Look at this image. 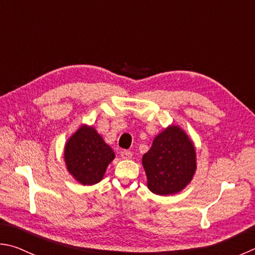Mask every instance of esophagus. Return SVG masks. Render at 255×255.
Returning a JSON list of instances; mask_svg holds the SVG:
<instances>
[{
	"instance_id": "esophagus-1",
	"label": "esophagus",
	"mask_w": 255,
	"mask_h": 255,
	"mask_svg": "<svg viewBox=\"0 0 255 255\" xmlns=\"http://www.w3.org/2000/svg\"><path fill=\"white\" fill-rule=\"evenodd\" d=\"M120 156H122L123 159H130L132 157V153L130 150H123V152L120 153Z\"/></svg>"
}]
</instances>
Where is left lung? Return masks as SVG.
<instances>
[{"label":"left lung","instance_id":"8db88e82","mask_svg":"<svg viewBox=\"0 0 255 255\" xmlns=\"http://www.w3.org/2000/svg\"><path fill=\"white\" fill-rule=\"evenodd\" d=\"M147 187L155 195L180 192L191 182L197 169L192 140L179 126H169L154 138L143 155Z\"/></svg>","mask_w":255,"mask_h":255}]
</instances>
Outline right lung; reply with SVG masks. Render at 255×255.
Wrapping results in <instances>:
<instances>
[{
    "instance_id": "1",
    "label": "right lung",
    "mask_w": 255,
    "mask_h": 255,
    "mask_svg": "<svg viewBox=\"0 0 255 255\" xmlns=\"http://www.w3.org/2000/svg\"><path fill=\"white\" fill-rule=\"evenodd\" d=\"M115 158L114 150L98 131L83 125L68 138L64 149L67 171L84 185H92L102 180L106 170Z\"/></svg>"
}]
</instances>
